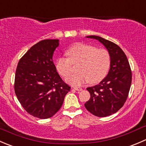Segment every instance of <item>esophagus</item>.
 <instances>
[{
  "label": "esophagus",
  "instance_id": "34e87169",
  "mask_svg": "<svg viewBox=\"0 0 146 146\" xmlns=\"http://www.w3.org/2000/svg\"><path fill=\"white\" fill-rule=\"evenodd\" d=\"M73 89L76 90H77V91H82V88H80V87H77V86L73 87Z\"/></svg>",
  "mask_w": 146,
  "mask_h": 146
}]
</instances>
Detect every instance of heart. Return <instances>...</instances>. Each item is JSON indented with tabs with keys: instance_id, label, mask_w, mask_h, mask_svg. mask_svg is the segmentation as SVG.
Listing matches in <instances>:
<instances>
[{
	"instance_id": "obj_1",
	"label": "heart",
	"mask_w": 146,
	"mask_h": 146,
	"mask_svg": "<svg viewBox=\"0 0 146 146\" xmlns=\"http://www.w3.org/2000/svg\"><path fill=\"white\" fill-rule=\"evenodd\" d=\"M68 57L60 56L56 63L57 71L66 77L71 70L72 64H77L78 73L70 74L66 78L71 85H80L86 82H100L108 73L111 64L110 52L95 46L77 44L68 49Z\"/></svg>"
}]
</instances>
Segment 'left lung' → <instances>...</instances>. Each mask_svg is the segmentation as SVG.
<instances>
[{
    "label": "left lung",
    "mask_w": 146,
    "mask_h": 146,
    "mask_svg": "<svg viewBox=\"0 0 146 146\" xmlns=\"http://www.w3.org/2000/svg\"><path fill=\"white\" fill-rule=\"evenodd\" d=\"M87 37L103 44L110 52L111 64L107 76L98 85L87 88L90 99L85 107L96 117H107L119 111L126 102L131 85V70L126 54L118 45L95 35Z\"/></svg>",
    "instance_id": "left-lung-1"
}]
</instances>
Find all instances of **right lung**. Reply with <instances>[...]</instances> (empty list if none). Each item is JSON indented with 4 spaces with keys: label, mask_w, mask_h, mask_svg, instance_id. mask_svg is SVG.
<instances>
[{
    "label": "right lung",
    "mask_w": 146,
    "mask_h": 146,
    "mask_svg": "<svg viewBox=\"0 0 146 146\" xmlns=\"http://www.w3.org/2000/svg\"><path fill=\"white\" fill-rule=\"evenodd\" d=\"M58 45V39L40 41L24 54L16 68V96L25 110L36 118L53 117L70 90L53 62L54 51Z\"/></svg>",
    "instance_id": "obj_1"
}]
</instances>
